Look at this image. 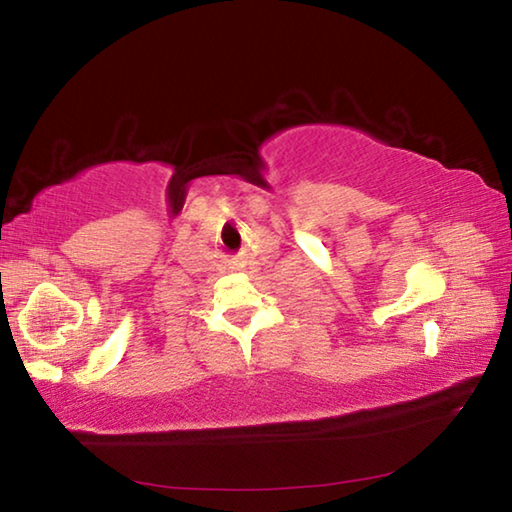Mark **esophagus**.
Instances as JSON below:
<instances>
[{"label": "esophagus", "instance_id": "obj_1", "mask_svg": "<svg viewBox=\"0 0 512 512\" xmlns=\"http://www.w3.org/2000/svg\"><path fill=\"white\" fill-rule=\"evenodd\" d=\"M239 266H241L239 262H232V268H239Z\"/></svg>", "mask_w": 512, "mask_h": 512}]
</instances>
